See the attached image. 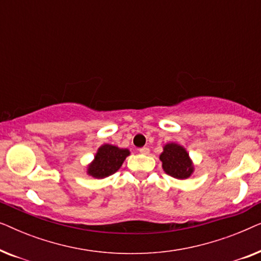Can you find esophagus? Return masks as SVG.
Returning a JSON list of instances; mask_svg holds the SVG:
<instances>
[{
	"label": "esophagus",
	"instance_id": "34e87169",
	"mask_svg": "<svg viewBox=\"0 0 261 261\" xmlns=\"http://www.w3.org/2000/svg\"><path fill=\"white\" fill-rule=\"evenodd\" d=\"M139 152H140L141 154H148L149 148L148 147H141L140 149H139Z\"/></svg>",
	"mask_w": 261,
	"mask_h": 261
}]
</instances>
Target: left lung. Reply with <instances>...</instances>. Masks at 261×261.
I'll return each mask as SVG.
<instances>
[{
    "label": "left lung",
    "mask_w": 261,
    "mask_h": 261,
    "mask_svg": "<svg viewBox=\"0 0 261 261\" xmlns=\"http://www.w3.org/2000/svg\"><path fill=\"white\" fill-rule=\"evenodd\" d=\"M163 170L176 179H188L195 172V165L184 146L176 142H167L163 146L159 155Z\"/></svg>",
    "instance_id": "obj_1"
}]
</instances>
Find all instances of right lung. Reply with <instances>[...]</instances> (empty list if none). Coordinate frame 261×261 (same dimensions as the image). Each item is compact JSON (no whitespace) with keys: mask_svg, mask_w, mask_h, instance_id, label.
Wrapping results in <instances>:
<instances>
[{"mask_svg":"<svg viewBox=\"0 0 261 261\" xmlns=\"http://www.w3.org/2000/svg\"><path fill=\"white\" fill-rule=\"evenodd\" d=\"M130 154L128 148H120L115 145L103 144L98 147L94 159L87 166V174L103 179L120 170L124 159Z\"/></svg>","mask_w":261,"mask_h":261,"instance_id":"1","label":"right lung"}]
</instances>
